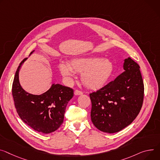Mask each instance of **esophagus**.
<instances>
[{
  "mask_svg": "<svg viewBox=\"0 0 160 160\" xmlns=\"http://www.w3.org/2000/svg\"><path fill=\"white\" fill-rule=\"evenodd\" d=\"M74 94L76 95V96H78V95H82L83 94V92L80 91H78V90H75V92H74Z\"/></svg>",
  "mask_w": 160,
  "mask_h": 160,
  "instance_id": "obj_1",
  "label": "esophagus"
}]
</instances>
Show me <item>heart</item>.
I'll return each mask as SVG.
<instances>
[{"label":"heart","instance_id":"b5f03b06","mask_svg":"<svg viewBox=\"0 0 160 160\" xmlns=\"http://www.w3.org/2000/svg\"><path fill=\"white\" fill-rule=\"evenodd\" d=\"M59 70L66 79H70L73 72L82 74L81 80L86 88L97 90L103 88L110 80L113 73L114 65L110 59L89 56L75 58L68 65L61 64Z\"/></svg>","mask_w":160,"mask_h":160}]
</instances>
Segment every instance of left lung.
Wrapping results in <instances>:
<instances>
[{"label": "left lung", "instance_id": "8db88e82", "mask_svg": "<svg viewBox=\"0 0 160 160\" xmlns=\"http://www.w3.org/2000/svg\"><path fill=\"white\" fill-rule=\"evenodd\" d=\"M139 65L130 57L124 59L125 71L113 81L90 94L91 121L99 130L113 133L132 123L139 113L144 86Z\"/></svg>", "mask_w": 160, "mask_h": 160}]
</instances>
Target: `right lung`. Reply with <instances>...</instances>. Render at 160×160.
<instances>
[{
	"mask_svg": "<svg viewBox=\"0 0 160 160\" xmlns=\"http://www.w3.org/2000/svg\"><path fill=\"white\" fill-rule=\"evenodd\" d=\"M27 59L20 63L14 75L12 88L14 106L21 119L28 126L42 133H52L63 122L66 108L73 96V90L53 83L47 92L40 95L26 92L20 83L19 71Z\"/></svg>",
	"mask_w": 160,
	"mask_h": 160,
	"instance_id": "1",
	"label": "right lung"
}]
</instances>
